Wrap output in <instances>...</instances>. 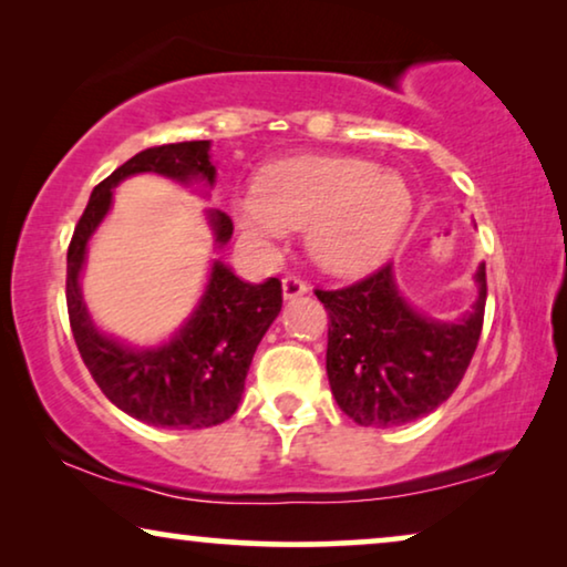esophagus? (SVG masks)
Segmentation results:
<instances>
[{
	"label": "esophagus",
	"instance_id": "1",
	"mask_svg": "<svg viewBox=\"0 0 567 567\" xmlns=\"http://www.w3.org/2000/svg\"><path fill=\"white\" fill-rule=\"evenodd\" d=\"M281 289H284V299H297L301 293H307V284L301 281L297 276H286L281 281Z\"/></svg>",
	"mask_w": 567,
	"mask_h": 567
}]
</instances>
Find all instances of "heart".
Masks as SVG:
<instances>
[{
    "mask_svg": "<svg viewBox=\"0 0 567 567\" xmlns=\"http://www.w3.org/2000/svg\"><path fill=\"white\" fill-rule=\"evenodd\" d=\"M245 243L276 250L307 229V250L332 276H361L390 258L415 212L413 190L394 169L346 154H297L270 162L255 188L229 200Z\"/></svg>",
    "mask_w": 567,
    "mask_h": 567,
    "instance_id": "heart-1",
    "label": "heart"
}]
</instances>
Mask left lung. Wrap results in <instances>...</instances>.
<instances>
[{"instance_id": "obj_1", "label": "left lung", "mask_w": 567, "mask_h": 567, "mask_svg": "<svg viewBox=\"0 0 567 567\" xmlns=\"http://www.w3.org/2000/svg\"><path fill=\"white\" fill-rule=\"evenodd\" d=\"M467 312L431 317L400 291L394 266L340 291H317L328 309V379L338 408L359 425L390 429L429 415L462 382L485 315V262Z\"/></svg>"}]
</instances>
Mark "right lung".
Here are the masks:
<instances>
[{"label": "right lung", "mask_w": 567, "mask_h": 567, "mask_svg": "<svg viewBox=\"0 0 567 567\" xmlns=\"http://www.w3.org/2000/svg\"><path fill=\"white\" fill-rule=\"evenodd\" d=\"M162 175L208 198L216 183L212 142H177L138 152L92 190L66 252L69 322L100 390L115 408L154 429H208L237 413L255 348L281 312V281H243L212 260L204 291L173 336L154 346L115 338L92 320L82 293L90 239L111 214L113 190L134 175ZM214 250L231 239L227 214L206 208Z\"/></svg>", "instance_id": "add662e5"}]
</instances>
